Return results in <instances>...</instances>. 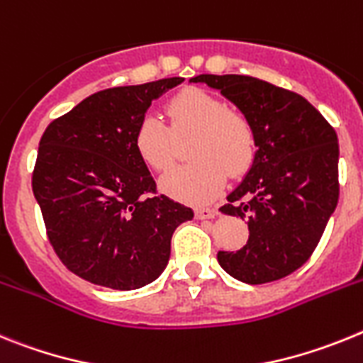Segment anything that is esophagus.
Masks as SVG:
<instances>
[{
    "label": "esophagus",
    "instance_id": "1",
    "mask_svg": "<svg viewBox=\"0 0 363 363\" xmlns=\"http://www.w3.org/2000/svg\"><path fill=\"white\" fill-rule=\"evenodd\" d=\"M216 216V208H197V210H195V217H197V219H212V217Z\"/></svg>",
    "mask_w": 363,
    "mask_h": 363
}]
</instances>
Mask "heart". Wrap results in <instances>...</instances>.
Here are the masks:
<instances>
[{"label":"heart","mask_w":363,"mask_h":363,"mask_svg":"<svg viewBox=\"0 0 363 363\" xmlns=\"http://www.w3.org/2000/svg\"><path fill=\"white\" fill-rule=\"evenodd\" d=\"M169 124L155 115L140 118L135 147L150 168L166 172L177 159L179 140L194 137L190 159L162 179V190L190 204L212 201L225 186L226 173L241 175L256 155V133L245 113L216 94L184 89L166 104Z\"/></svg>","instance_id":"heart-1"}]
</instances>
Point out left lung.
<instances>
[{"label":"left lung","mask_w":363,"mask_h":363,"mask_svg":"<svg viewBox=\"0 0 363 363\" xmlns=\"http://www.w3.org/2000/svg\"><path fill=\"white\" fill-rule=\"evenodd\" d=\"M248 116L256 155L220 206L248 220V241L217 261L248 285L276 281L298 270L320 242L338 204V137L313 104L298 93L242 74H199Z\"/></svg>","instance_id":"left-lung-1"}]
</instances>
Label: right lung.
I'll return each mask as SVG.
<instances>
[{
	"label": "right lung",
	"instance_id": "right-lung-1",
	"mask_svg": "<svg viewBox=\"0 0 363 363\" xmlns=\"http://www.w3.org/2000/svg\"><path fill=\"white\" fill-rule=\"evenodd\" d=\"M184 78L104 89L47 125L33 173L47 238L72 274L94 285L133 291L155 281L172 235L194 210L155 195L135 147L147 107Z\"/></svg>",
	"mask_w": 363,
	"mask_h": 363
}]
</instances>
